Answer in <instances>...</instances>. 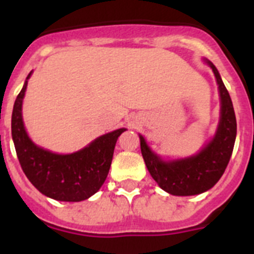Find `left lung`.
<instances>
[{
  "label": "left lung",
  "instance_id": "8db88e82",
  "mask_svg": "<svg viewBox=\"0 0 254 254\" xmlns=\"http://www.w3.org/2000/svg\"><path fill=\"white\" fill-rule=\"evenodd\" d=\"M205 62L216 77L221 102L220 122L214 138L196 155L165 161L151 151L140 134L141 152L147 170L161 190L174 196H193L214 187L225 172L234 149L237 120L232 99L216 67L208 60Z\"/></svg>",
  "mask_w": 254,
  "mask_h": 254
}]
</instances>
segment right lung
Segmentation results:
<instances>
[{
    "instance_id": "add662e5",
    "label": "right lung",
    "mask_w": 254,
    "mask_h": 254,
    "mask_svg": "<svg viewBox=\"0 0 254 254\" xmlns=\"http://www.w3.org/2000/svg\"><path fill=\"white\" fill-rule=\"evenodd\" d=\"M13 104L11 133L17 159L31 185L49 198L66 202L84 201L96 193L107 179L114 147L126 128L103 134L72 154H56L37 146L22 122V99L28 78Z\"/></svg>"
}]
</instances>
